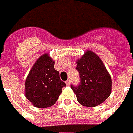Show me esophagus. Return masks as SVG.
<instances>
[{
	"mask_svg": "<svg viewBox=\"0 0 133 133\" xmlns=\"http://www.w3.org/2000/svg\"><path fill=\"white\" fill-rule=\"evenodd\" d=\"M65 84H66L68 86H69V85H70V84H71V81H70V79H68V80L65 82Z\"/></svg>",
	"mask_w": 133,
	"mask_h": 133,
	"instance_id": "34e87169",
	"label": "esophagus"
}]
</instances>
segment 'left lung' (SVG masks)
I'll return each instance as SVG.
<instances>
[{
	"mask_svg": "<svg viewBox=\"0 0 133 133\" xmlns=\"http://www.w3.org/2000/svg\"><path fill=\"white\" fill-rule=\"evenodd\" d=\"M76 70L79 73L80 84L71 88L77 101L88 108L103 103L111 94L112 79L102 60L96 53L87 50L76 60Z\"/></svg>",
	"mask_w": 133,
	"mask_h": 133,
	"instance_id": "8db88e82",
	"label": "left lung"
}]
</instances>
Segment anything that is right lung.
<instances>
[{
	"instance_id": "right-lung-1",
	"label": "right lung",
	"mask_w": 133,
	"mask_h": 133,
	"mask_svg": "<svg viewBox=\"0 0 133 133\" xmlns=\"http://www.w3.org/2000/svg\"><path fill=\"white\" fill-rule=\"evenodd\" d=\"M65 83L54 69V60L48 54L40 56L31 68L25 81V96L35 107H51L57 101Z\"/></svg>"
}]
</instances>
